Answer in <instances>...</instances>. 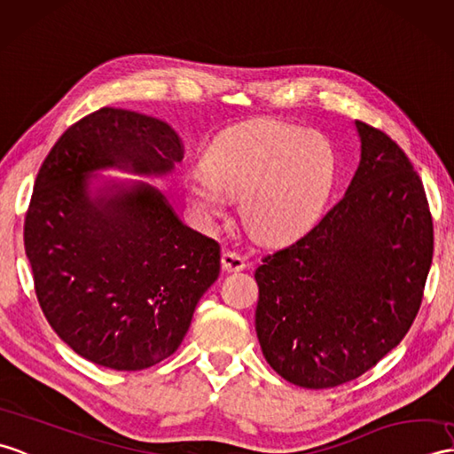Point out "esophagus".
<instances>
[{
  "instance_id": "esophagus-1",
  "label": "esophagus",
  "mask_w": 454,
  "mask_h": 454,
  "mask_svg": "<svg viewBox=\"0 0 454 454\" xmlns=\"http://www.w3.org/2000/svg\"><path fill=\"white\" fill-rule=\"evenodd\" d=\"M246 269V259L236 251H224L223 253V270L226 272H239Z\"/></svg>"
}]
</instances>
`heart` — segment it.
<instances>
[{
  "label": "heart",
  "instance_id": "heart-1",
  "mask_svg": "<svg viewBox=\"0 0 454 454\" xmlns=\"http://www.w3.org/2000/svg\"><path fill=\"white\" fill-rule=\"evenodd\" d=\"M334 168V151L323 135L259 118L216 137L205 154V174L187 176L185 195L205 224L226 216L228 199L241 201L249 234L282 244L317 220Z\"/></svg>",
  "mask_w": 454,
  "mask_h": 454
}]
</instances>
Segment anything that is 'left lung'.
I'll use <instances>...</instances> for the list:
<instances>
[{
	"label": "left lung",
	"instance_id": "left-lung-1",
	"mask_svg": "<svg viewBox=\"0 0 454 454\" xmlns=\"http://www.w3.org/2000/svg\"><path fill=\"white\" fill-rule=\"evenodd\" d=\"M346 193L308 234L255 270L262 356L303 388L360 377L404 339L434 255L424 185L408 156L364 121Z\"/></svg>",
	"mask_w": 454,
	"mask_h": 454
}]
</instances>
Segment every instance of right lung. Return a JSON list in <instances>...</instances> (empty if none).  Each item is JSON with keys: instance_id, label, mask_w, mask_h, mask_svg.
<instances>
[{"instance_id": "add662e5", "label": "right lung", "mask_w": 454, "mask_h": 454, "mask_svg": "<svg viewBox=\"0 0 454 454\" xmlns=\"http://www.w3.org/2000/svg\"><path fill=\"white\" fill-rule=\"evenodd\" d=\"M170 125L102 108L59 137L25 220L40 308L73 352L115 372L172 356L220 272V246L182 223L160 189L182 160Z\"/></svg>"}]
</instances>
